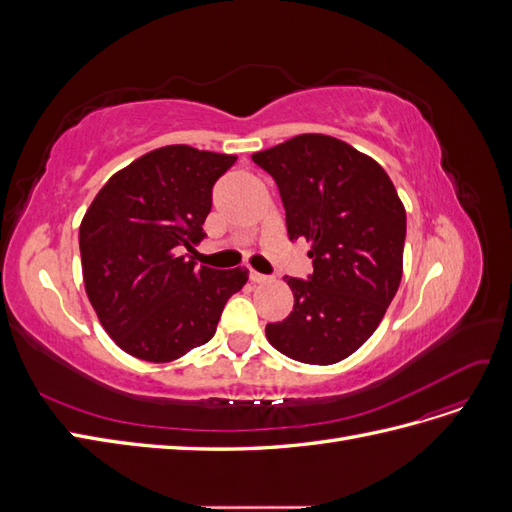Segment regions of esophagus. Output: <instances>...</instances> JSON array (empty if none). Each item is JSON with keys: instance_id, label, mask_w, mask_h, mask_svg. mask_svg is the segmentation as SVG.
<instances>
[{"instance_id": "1", "label": "esophagus", "mask_w": 512, "mask_h": 512, "mask_svg": "<svg viewBox=\"0 0 512 512\" xmlns=\"http://www.w3.org/2000/svg\"><path fill=\"white\" fill-rule=\"evenodd\" d=\"M250 280H252L254 284H265V282H269V280H271V277H269V275H265V273L250 271Z\"/></svg>"}]
</instances>
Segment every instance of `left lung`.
I'll use <instances>...</instances> for the list:
<instances>
[{"label":"left lung","instance_id":"obj_1","mask_svg":"<svg viewBox=\"0 0 512 512\" xmlns=\"http://www.w3.org/2000/svg\"><path fill=\"white\" fill-rule=\"evenodd\" d=\"M280 190L288 239H307L314 271L286 277L292 312L267 324L294 361L331 365L378 329L401 282L406 209L384 168L344 141L299 134L252 156Z\"/></svg>","mask_w":512,"mask_h":512}]
</instances>
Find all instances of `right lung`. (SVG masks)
<instances>
[{"label": "right lung", "mask_w": 512, "mask_h": 512, "mask_svg": "<svg viewBox=\"0 0 512 512\" xmlns=\"http://www.w3.org/2000/svg\"><path fill=\"white\" fill-rule=\"evenodd\" d=\"M235 156L170 145L106 181L79 230L83 280L104 331L149 363L207 344L247 269H196L213 185Z\"/></svg>", "instance_id": "add662e5"}]
</instances>
